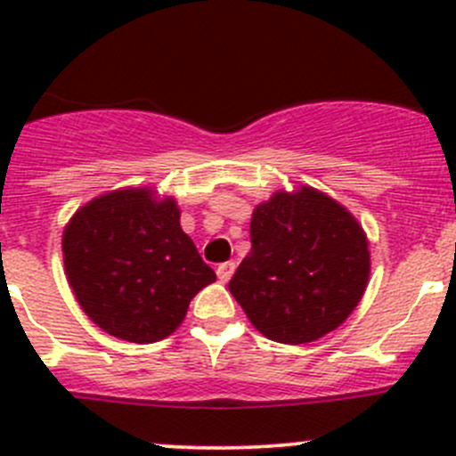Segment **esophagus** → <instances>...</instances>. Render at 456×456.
<instances>
[{"mask_svg": "<svg viewBox=\"0 0 456 456\" xmlns=\"http://www.w3.org/2000/svg\"><path fill=\"white\" fill-rule=\"evenodd\" d=\"M233 271H236V262H223V265H218L216 273H218L220 282H229L233 275Z\"/></svg>", "mask_w": 456, "mask_h": 456, "instance_id": "obj_1", "label": "esophagus"}]
</instances>
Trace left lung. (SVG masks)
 I'll return each mask as SVG.
<instances>
[{"label":"left lung","mask_w":456,"mask_h":456,"mask_svg":"<svg viewBox=\"0 0 456 456\" xmlns=\"http://www.w3.org/2000/svg\"><path fill=\"white\" fill-rule=\"evenodd\" d=\"M251 251L229 291L280 344H309L346 322L369 287V238L355 216L315 187L278 190L251 214Z\"/></svg>","instance_id":"obj_1"}]
</instances>
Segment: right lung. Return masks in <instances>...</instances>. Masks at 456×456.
Listing matches in <instances>:
<instances>
[{
  "label": "right lung",
  "mask_w": 456,
  "mask_h": 456,
  "mask_svg": "<svg viewBox=\"0 0 456 456\" xmlns=\"http://www.w3.org/2000/svg\"><path fill=\"white\" fill-rule=\"evenodd\" d=\"M66 278L84 314L112 338L172 335L216 273L181 227V207L154 187H121L75 211L61 238Z\"/></svg>",
  "instance_id": "obj_1"
}]
</instances>
